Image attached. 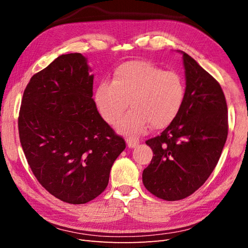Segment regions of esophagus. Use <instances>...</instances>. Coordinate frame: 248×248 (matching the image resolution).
Listing matches in <instances>:
<instances>
[{"label": "esophagus", "instance_id": "1", "mask_svg": "<svg viewBox=\"0 0 248 248\" xmlns=\"http://www.w3.org/2000/svg\"><path fill=\"white\" fill-rule=\"evenodd\" d=\"M127 145L128 147H130V148H133V147H135L136 145L139 144V139L138 138H134V136H129V138H127Z\"/></svg>", "mask_w": 248, "mask_h": 248}]
</instances>
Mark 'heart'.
<instances>
[{
  "mask_svg": "<svg viewBox=\"0 0 248 248\" xmlns=\"http://www.w3.org/2000/svg\"><path fill=\"white\" fill-rule=\"evenodd\" d=\"M186 97L180 73L163 70L146 61H131L115 70L112 82L103 80L94 91V103L102 118L117 124L130 104V112L119 121L120 132L136 134L147 124L162 129L175 119Z\"/></svg>",
  "mask_w": 248,
  "mask_h": 248,
  "instance_id": "obj_1",
  "label": "heart"
}]
</instances>
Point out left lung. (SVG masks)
<instances>
[{"label": "left lung", "mask_w": 248, "mask_h": 248, "mask_svg": "<svg viewBox=\"0 0 248 248\" xmlns=\"http://www.w3.org/2000/svg\"><path fill=\"white\" fill-rule=\"evenodd\" d=\"M186 97L163 132L146 140L154 156L143 183L155 197L176 202L207 181L217 166L228 135L227 102L219 83L183 53Z\"/></svg>", "instance_id": "left-lung-1"}]
</instances>
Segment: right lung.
<instances>
[{"mask_svg":"<svg viewBox=\"0 0 248 248\" xmlns=\"http://www.w3.org/2000/svg\"><path fill=\"white\" fill-rule=\"evenodd\" d=\"M80 53L64 54L30 80L18 118L20 143L38 182L62 202L83 204L108 186L125 148L99 114L93 76Z\"/></svg>","mask_w":248,"mask_h":248,"instance_id":"obj_1","label":"right lung"}]
</instances>
